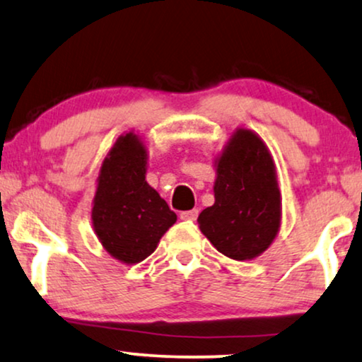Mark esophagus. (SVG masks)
Segmentation results:
<instances>
[{"mask_svg":"<svg viewBox=\"0 0 362 362\" xmlns=\"http://www.w3.org/2000/svg\"><path fill=\"white\" fill-rule=\"evenodd\" d=\"M197 216H199V210H197V209L182 211V214H180L182 220H197Z\"/></svg>","mask_w":362,"mask_h":362,"instance_id":"34e87169","label":"esophagus"}]
</instances>
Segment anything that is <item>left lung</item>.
Segmentation results:
<instances>
[{
    "instance_id": "left-lung-1",
    "label": "left lung",
    "mask_w": 362,
    "mask_h": 362,
    "mask_svg": "<svg viewBox=\"0 0 362 362\" xmlns=\"http://www.w3.org/2000/svg\"><path fill=\"white\" fill-rule=\"evenodd\" d=\"M215 204L199 215L202 233L225 257L252 259L276 237L281 200L274 165L262 139L238 131L218 158Z\"/></svg>"
}]
</instances>
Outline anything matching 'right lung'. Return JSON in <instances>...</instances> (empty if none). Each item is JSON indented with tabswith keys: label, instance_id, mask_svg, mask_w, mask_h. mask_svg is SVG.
<instances>
[{
	"label": "right lung",
	"instance_id": "right-lung-1",
	"mask_svg": "<svg viewBox=\"0 0 362 362\" xmlns=\"http://www.w3.org/2000/svg\"><path fill=\"white\" fill-rule=\"evenodd\" d=\"M147 153L134 134L119 137L100 167L93 223L103 247L124 263L153 253L177 221L175 211L146 182Z\"/></svg>",
	"mask_w": 362,
	"mask_h": 362
}]
</instances>
